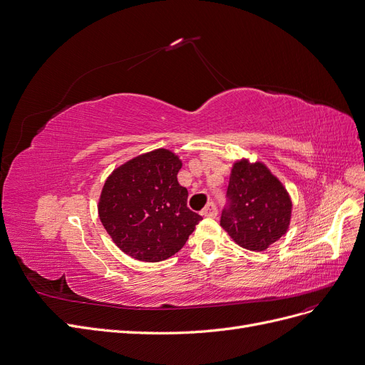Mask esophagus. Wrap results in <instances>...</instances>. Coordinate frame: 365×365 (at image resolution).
Returning <instances> with one entry per match:
<instances>
[{"label":"esophagus","mask_w":365,"mask_h":365,"mask_svg":"<svg viewBox=\"0 0 365 365\" xmlns=\"http://www.w3.org/2000/svg\"><path fill=\"white\" fill-rule=\"evenodd\" d=\"M201 215H203V217H209V218H217L218 209H217V206H215L213 203H209V205L203 209V212H201Z\"/></svg>","instance_id":"esophagus-1"}]
</instances>
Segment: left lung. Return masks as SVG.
I'll return each instance as SVG.
<instances>
[{"label":"left lung","mask_w":365,"mask_h":365,"mask_svg":"<svg viewBox=\"0 0 365 365\" xmlns=\"http://www.w3.org/2000/svg\"><path fill=\"white\" fill-rule=\"evenodd\" d=\"M227 197L230 203L222 210L221 227L239 247L264 251L287 233L290 195L263 162L235 160Z\"/></svg>","instance_id":"8db88e82"}]
</instances>
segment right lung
<instances>
[{"label":"right lung","mask_w":365,"mask_h":365,"mask_svg":"<svg viewBox=\"0 0 365 365\" xmlns=\"http://www.w3.org/2000/svg\"><path fill=\"white\" fill-rule=\"evenodd\" d=\"M182 160L168 148L135 156L103 183L98 212L106 233L129 257L162 262L179 252L201 221L178 182Z\"/></svg>","instance_id":"add662e5"}]
</instances>
